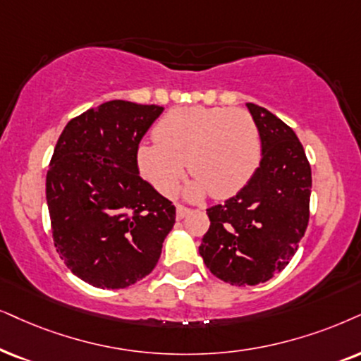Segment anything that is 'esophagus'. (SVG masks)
Masks as SVG:
<instances>
[{
	"mask_svg": "<svg viewBox=\"0 0 361 361\" xmlns=\"http://www.w3.org/2000/svg\"><path fill=\"white\" fill-rule=\"evenodd\" d=\"M190 212H191V209L183 207V204H176V218H178V220H183V218H185L186 214H188Z\"/></svg>",
	"mask_w": 361,
	"mask_h": 361,
	"instance_id": "1",
	"label": "esophagus"
}]
</instances>
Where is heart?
Instances as JSON below:
<instances>
[{
	"mask_svg": "<svg viewBox=\"0 0 361 361\" xmlns=\"http://www.w3.org/2000/svg\"><path fill=\"white\" fill-rule=\"evenodd\" d=\"M154 141L136 149V163L149 183L170 195L186 161L196 176L188 195L228 198L243 190L262 161V136L248 111L238 108H176L154 126Z\"/></svg>",
	"mask_w": 361,
	"mask_h": 361,
	"instance_id": "1",
	"label": "heart"
}]
</instances>
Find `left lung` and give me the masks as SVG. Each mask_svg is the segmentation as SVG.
Masks as SVG:
<instances>
[{
  "mask_svg": "<svg viewBox=\"0 0 361 361\" xmlns=\"http://www.w3.org/2000/svg\"><path fill=\"white\" fill-rule=\"evenodd\" d=\"M262 136V161L243 190L208 208L200 255L214 276L236 286L280 273L298 250L310 218L312 168L298 136L280 118L246 103Z\"/></svg>",
  "mask_w": 361,
  "mask_h": 361,
  "instance_id": "1",
  "label": "left lung"
}]
</instances>
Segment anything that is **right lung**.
<instances>
[{"instance_id": "right-lung-1", "label": "right lung", "mask_w": 361, "mask_h": 361, "mask_svg": "<svg viewBox=\"0 0 361 361\" xmlns=\"http://www.w3.org/2000/svg\"><path fill=\"white\" fill-rule=\"evenodd\" d=\"M163 106L113 99L73 118L47 175L53 241L97 288H126L157 267L176 209L140 176L136 149Z\"/></svg>"}]
</instances>
